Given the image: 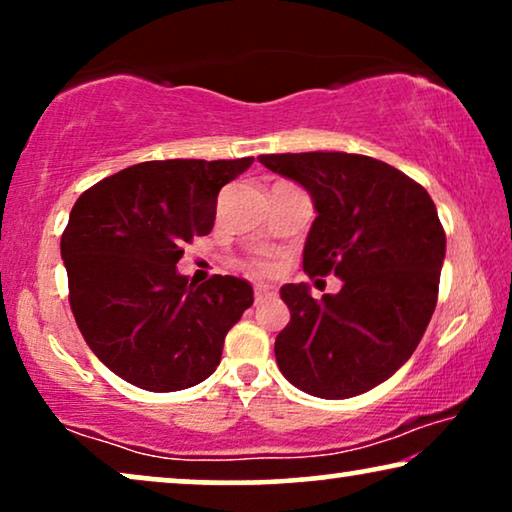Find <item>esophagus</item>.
Instances as JSON below:
<instances>
[{"label":"esophagus","instance_id":"1","mask_svg":"<svg viewBox=\"0 0 512 512\" xmlns=\"http://www.w3.org/2000/svg\"><path fill=\"white\" fill-rule=\"evenodd\" d=\"M275 296H277V291L272 289V286H268V284H256V289H254L256 303H263V300H270V298H275Z\"/></svg>","mask_w":512,"mask_h":512}]
</instances>
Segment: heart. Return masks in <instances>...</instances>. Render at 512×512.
<instances>
[{"label":"heart","mask_w":512,"mask_h":512,"mask_svg":"<svg viewBox=\"0 0 512 512\" xmlns=\"http://www.w3.org/2000/svg\"><path fill=\"white\" fill-rule=\"evenodd\" d=\"M256 268H258V270H268V263H263V261H258V263H256Z\"/></svg>","instance_id":"1"}]
</instances>
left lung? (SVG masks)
Wrapping results in <instances>:
<instances>
[{
    "label": "left lung",
    "instance_id": "1",
    "mask_svg": "<svg viewBox=\"0 0 512 512\" xmlns=\"http://www.w3.org/2000/svg\"><path fill=\"white\" fill-rule=\"evenodd\" d=\"M258 160L314 202L317 219L303 249L307 275L342 279V289L321 300L307 284L282 286L291 321L275 340L277 366L305 394H366L410 359L436 310L445 258L436 205L401 170L359 153Z\"/></svg>",
    "mask_w": 512,
    "mask_h": 512
}]
</instances>
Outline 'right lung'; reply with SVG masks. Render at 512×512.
<instances>
[{
	"label": "right lung",
	"mask_w": 512,
	"mask_h": 512,
	"mask_svg": "<svg viewBox=\"0 0 512 512\" xmlns=\"http://www.w3.org/2000/svg\"><path fill=\"white\" fill-rule=\"evenodd\" d=\"M254 158L149 160L81 193L62 233L69 305L93 354L146 391L207 380L226 333L254 303L247 279L179 275L184 244L207 235L216 198Z\"/></svg>",
	"instance_id": "obj_1"
}]
</instances>
